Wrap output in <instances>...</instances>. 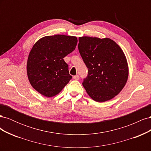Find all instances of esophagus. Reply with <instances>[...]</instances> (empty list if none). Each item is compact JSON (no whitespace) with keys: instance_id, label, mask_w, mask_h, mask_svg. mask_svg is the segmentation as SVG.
<instances>
[{"instance_id":"obj_1","label":"esophagus","mask_w":151,"mask_h":151,"mask_svg":"<svg viewBox=\"0 0 151 151\" xmlns=\"http://www.w3.org/2000/svg\"><path fill=\"white\" fill-rule=\"evenodd\" d=\"M73 79L75 80H79V75H76L74 76H73Z\"/></svg>"}]
</instances>
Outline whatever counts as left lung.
I'll return each mask as SVG.
<instances>
[{
    "instance_id": "1",
    "label": "left lung",
    "mask_w": 151,
    "mask_h": 151,
    "mask_svg": "<svg viewBox=\"0 0 151 151\" xmlns=\"http://www.w3.org/2000/svg\"><path fill=\"white\" fill-rule=\"evenodd\" d=\"M79 42V51L88 70L83 83L86 92L97 102L112 99L122 90L129 76L124 53L109 38L83 36Z\"/></svg>"
}]
</instances>
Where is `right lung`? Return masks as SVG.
<instances>
[{
	"mask_svg": "<svg viewBox=\"0 0 151 151\" xmlns=\"http://www.w3.org/2000/svg\"><path fill=\"white\" fill-rule=\"evenodd\" d=\"M75 36L57 35L39 40L32 48L27 74L33 88L47 97L58 94L72 79L63 60L76 48Z\"/></svg>",
	"mask_w": 151,
	"mask_h": 151,
	"instance_id": "add662e5",
	"label": "right lung"
}]
</instances>
